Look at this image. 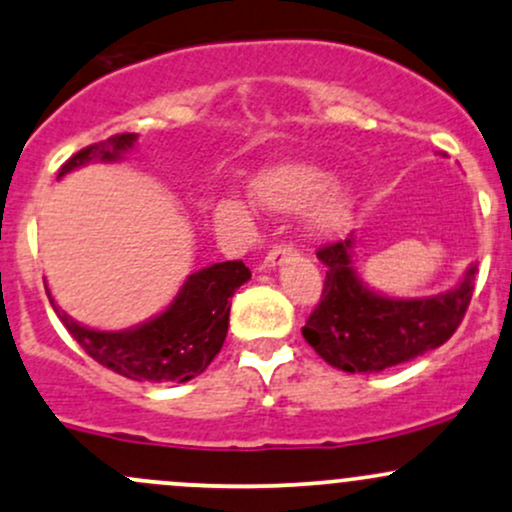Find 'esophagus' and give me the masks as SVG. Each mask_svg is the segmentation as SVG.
I'll list each match as a JSON object with an SVG mask.
<instances>
[{
    "label": "esophagus",
    "mask_w": 512,
    "mask_h": 512,
    "mask_svg": "<svg viewBox=\"0 0 512 512\" xmlns=\"http://www.w3.org/2000/svg\"><path fill=\"white\" fill-rule=\"evenodd\" d=\"M294 255H296V250L291 245H286V243L274 245L272 250L267 252V257H265V262H262V267H265V269H277L279 265H282V262H286V260H289V257H294Z\"/></svg>",
    "instance_id": "1"
}]
</instances>
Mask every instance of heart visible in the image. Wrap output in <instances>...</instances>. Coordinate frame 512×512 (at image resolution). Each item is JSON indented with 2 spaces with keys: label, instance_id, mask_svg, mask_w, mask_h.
Returning a JSON list of instances; mask_svg holds the SVG:
<instances>
[{
  "label": "heart",
  "instance_id": "obj_1",
  "mask_svg": "<svg viewBox=\"0 0 512 512\" xmlns=\"http://www.w3.org/2000/svg\"><path fill=\"white\" fill-rule=\"evenodd\" d=\"M333 177L323 167L311 162H282L257 172L250 182V192L257 204L269 211L291 213L308 211V228L318 235H333L347 226L352 216V192L347 187H330Z\"/></svg>",
  "mask_w": 512,
  "mask_h": 512
}]
</instances>
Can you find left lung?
<instances>
[{
    "mask_svg": "<svg viewBox=\"0 0 512 512\" xmlns=\"http://www.w3.org/2000/svg\"><path fill=\"white\" fill-rule=\"evenodd\" d=\"M352 247L355 238L350 235L318 250V260L325 265L323 294L301 328L308 345L330 367L350 374L381 372L452 338L474 294L476 265L445 294L391 299L359 279Z\"/></svg>",
    "mask_w": 512,
    "mask_h": 512,
    "instance_id": "8db88e82",
    "label": "left lung"
}]
</instances>
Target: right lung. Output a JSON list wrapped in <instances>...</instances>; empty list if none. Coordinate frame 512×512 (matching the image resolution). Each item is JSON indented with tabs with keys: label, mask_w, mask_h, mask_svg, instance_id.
<instances>
[{
	"label": "right lung",
	"mask_w": 512,
	"mask_h": 512,
	"mask_svg": "<svg viewBox=\"0 0 512 512\" xmlns=\"http://www.w3.org/2000/svg\"><path fill=\"white\" fill-rule=\"evenodd\" d=\"M136 133H119L101 143L82 148L60 167V177L87 162H116L136 145ZM250 269L240 260L218 262L189 274L179 294L160 316L128 330H94L72 320L55 306L67 333L101 367L133 381H184L194 379L221 352L228 335L230 299L235 289L250 279Z\"/></svg>",
	"instance_id": "1"
}]
</instances>
